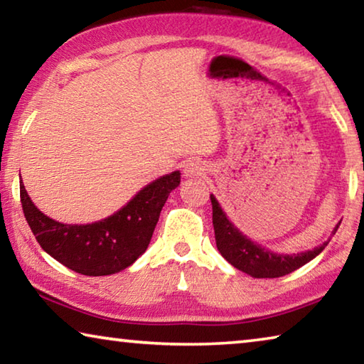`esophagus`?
Instances as JSON below:
<instances>
[{
	"instance_id": "obj_1",
	"label": "esophagus",
	"mask_w": 364,
	"mask_h": 364,
	"mask_svg": "<svg viewBox=\"0 0 364 364\" xmlns=\"http://www.w3.org/2000/svg\"><path fill=\"white\" fill-rule=\"evenodd\" d=\"M200 171H204V168L200 167L199 164L197 162H189L186 167H184V173H186L188 176H193V175H199Z\"/></svg>"
}]
</instances>
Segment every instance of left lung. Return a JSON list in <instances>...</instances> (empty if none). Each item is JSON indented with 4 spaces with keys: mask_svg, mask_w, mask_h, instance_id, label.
Returning a JSON list of instances; mask_svg holds the SVG:
<instances>
[{
    "mask_svg": "<svg viewBox=\"0 0 364 364\" xmlns=\"http://www.w3.org/2000/svg\"><path fill=\"white\" fill-rule=\"evenodd\" d=\"M212 200V218L215 230V241L220 254L226 262H230L234 268L250 274L252 278H281L292 271L304 267L305 263L313 260L316 255L321 254L328 242L318 245L313 250L301 252V254L282 255L274 254L268 249L252 242L247 236L237 230L226 213L221 210L218 200L210 194ZM341 225V223H338ZM338 225L336 226L334 234Z\"/></svg>",
    "mask_w": 364,
    "mask_h": 364,
    "instance_id": "8db88e82",
    "label": "left lung"
}]
</instances>
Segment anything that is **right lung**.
<instances>
[{
    "mask_svg": "<svg viewBox=\"0 0 364 364\" xmlns=\"http://www.w3.org/2000/svg\"><path fill=\"white\" fill-rule=\"evenodd\" d=\"M180 171H171L160 176L119 212L91 225H64L46 217L35 207L23 183L22 210L41 249L64 267L85 276L114 274L130 267L146 252L160 210L168 194L180 184Z\"/></svg>",
    "mask_w": 364,
    "mask_h": 364,
    "instance_id": "add662e5",
    "label": "right lung"
}]
</instances>
